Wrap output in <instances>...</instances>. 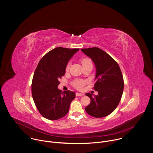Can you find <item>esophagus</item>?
Returning a JSON list of instances; mask_svg holds the SVG:
<instances>
[{"label": "esophagus", "mask_w": 153, "mask_h": 153, "mask_svg": "<svg viewBox=\"0 0 153 153\" xmlns=\"http://www.w3.org/2000/svg\"><path fill=\"white\" fill-rule=\"evenodd\" d=\"M85 94H83V93H79V92H76V95L77 96V97H78V96H83V95H84Z\"/></svg>", "instance_id": "obj_1"}]
</instances>
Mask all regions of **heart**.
Returning <instances> with one entry per match:
<instances>
[{"label": "heart", "mask_w": 153, "mask_h": 153, "mask_svg": "<svg viewBox=\"0 0 153 153\" xmlns=\"http://www.w3.org/2000/svg\"><path fill=\"white\" fill-rule=\"evenodd\" d=\"M81 62L82 64L83 65V67L87 65H92V62L91 60L89 58H82L81 59ZM71 66V63L68 62L65 67V70L66 71H68L70 70ZM88 83L87 80H83V79H76L73 82V85L74 86V87H75L77 89H82L86 83Z\"/></svg>", "instance_id": "1"}]
</instances>
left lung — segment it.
<instances>
[{"label": "left lung", "instance_id": "left-lung-1", "mask_svg": "<svg viewBox=\"0 0 153 153\" xmlns=\"http://www.w3.org/2000/svg\"><path fill=\"white\" fill-rule=\"evenodd\" d=\"M94 62L96 68L94 89L97 95L86 93L91 99L86 112L95 118L111 114L118 106L124 90V80L118 63L105 51L98 47L82 48Z\"/></svg>", "mask_w": 153, "mask_h": 153}]
</instances>
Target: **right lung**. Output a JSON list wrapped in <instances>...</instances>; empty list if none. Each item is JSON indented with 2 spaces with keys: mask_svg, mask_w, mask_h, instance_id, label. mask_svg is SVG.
<instances>
[{
  "mask_svg": "<svg viewBox=\"0 0 153 153\" xmlns=\"http://www.w3.org/2000/svg\"><path fill=\"white\" fill-rule=\"evenodd\" d=\"M79 48L56 47L45 54L39 62L32 82V95L36 108L45 118L57 120L68 112L74 92H62L59 80L65 73L69 60Z\"/></svg>",
  "mask_w": 153,
  "mask_h": 153,
  "instance_id": "1",
  "label": "right lung"
}]
</instances>
